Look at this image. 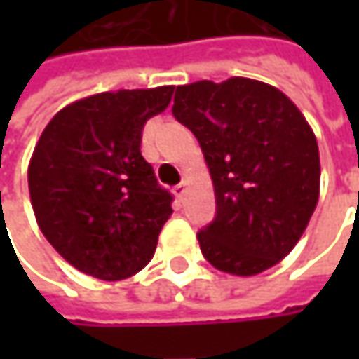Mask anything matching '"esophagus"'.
I'll list each match as a JSON object with an SVG mask.
<instances>
[{
	"mask_svg": "<svg viewBox=\"0 0 359 359\" xmlns=\"http://www.w3.org/2000/svg\"><path fill=\"white\" fill-rule=\"evenodd\" d=\"M186 191H187V182L184 180L182 184H177V186L173 187V194L180 198V200H184V196H186Z\"/></svg>",
	"mask_w": 359,
	"mask_h": 359,
	"instance_id": "esophagus-1",
	"label": "esophagus"
}]
</instances>
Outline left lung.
Here are the masks:
<instances>
[{"label": "left lung", "instance_id": "left-lung-1", "mask_svg": "<svg viewBox=\"0 0 359 359\" xmlns=\"http://www.w3.org/2000/svg\"><path fill=\"white\" fill-rule=\"evenodd\" d=\"M172 111L198 137L214 184L217 215L198 233L203 257L241 278L280 264L320 198V149L304 114L250 77L177 86Z\"/></svg>", "mask_w": 359, "mask_h": 359}]
</instances>
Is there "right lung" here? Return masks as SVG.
<instances>
[{"label": "right lung", "instance_id": "1", "mask_svg": "<svg viewBox=\"0 0 359 359\" xmlns=\"http://www.w3.org/2000/svg\"><path fill=\"white\" fill-rule=\"evenodd\" d=\"M173 86L95 93L60 109L27 168L37 226L67 264L105 282L126 280L154 257L172 194L142 156L145 121Z\"/></svg>", "mask_w": 359, "mask_h": 359}]
</instances>
